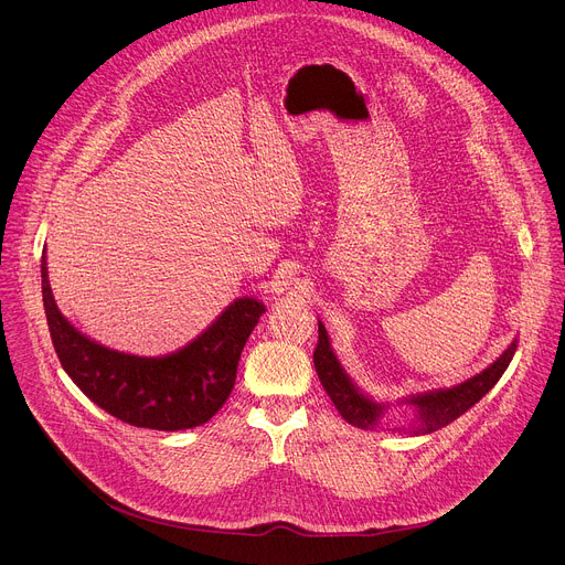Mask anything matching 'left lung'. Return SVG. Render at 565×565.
<instances>
[{"mask_svg": "<svg viewBox=\"0 0 565 565\" xmlns=\"http://www.w3.org/2000/svg\"><path fill=\"white\" fill-rule=\"evenodd\" d=\"M514 351H516V342H512L494 364H490L482 373L469 377L467 382L451 388L429 391L412 397L409 402L418 407V423L414 427V434L438 431L440 427H447L449 423L460 418L467 409H471L476 402L501 380V375L505 373V369L514 358ZM312 362H315V371L319 375L321 386H324V391L329 393L340 416L349 425H355L362 429L375 427V423L380 420L382 407L375 405V402L369 399L366 395H362L353 386V382L347 377L338 358L331 351L329 335L321 321H319V340L312 351Z\"/></svg>", "mask_w": 565, "mask_h": 565, "instance_id": "1", "label": "left lung"}]
</instances>
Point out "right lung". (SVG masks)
Listing matches in <instances>:
<instances>
[{
  "mask_svg": "<svg viewBox=\"0 0 565 565\" xmlns=\"http://www.w3.org/2000/svg\"><path fill=\"white\" fill-rule=\"evenodd\" d=\"M42 299L53 349L79 391L114 418L156 431L205 425L223 407L241 351L266 310L257 299H236L192 344L151 360L105 349L75 331L55 306L46 262Z\"/></svg>",
  "mask_w": 565,
  "mask_h": 565,
  "instance_id": "right-lung-1",
  "label": "right lung"
}]
</instances>
